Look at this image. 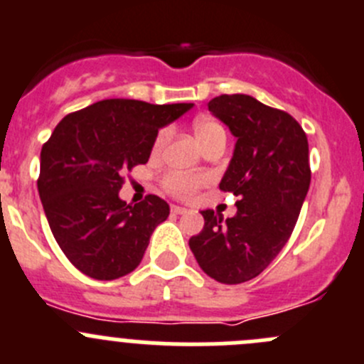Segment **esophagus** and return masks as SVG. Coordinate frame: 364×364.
I'll return each instance as SVG.
<instances>
[{"instance_id":"1","label":"esophagus","mask_w":364,"mask_h":364,"mask_svg":"<svg viewBox=\"0 0 364 364\" xmlns=\"http://www.w3.org/2000/svg\"><path fill=\"white\" fill-rule=\"evenodd\" d=\"M171 213L173 214H188L189 210L186 207H180V205H171Z\"/></svg>"}]
</instances>
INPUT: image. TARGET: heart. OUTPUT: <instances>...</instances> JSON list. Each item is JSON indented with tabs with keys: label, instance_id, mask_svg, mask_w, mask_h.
Wrapping results in <instances>:
<instances>
[{
	"label": "heart",
	"instance_id": "1",
	"mask_svg": "<svg viewBox=\"0 0 364 364\" xmlns=\"http://www.w3.org/2000/svg\"><path fill=\"white\" fill-rule=\"evenodd\" d=\"M195 134L198 137L200 143H205L210 137L218 136V134H225L223 127L220 123L213 119H198L195 124ZM169 130L164 128L157 134L154 143V151H161L164 148V144L168 143ZM205 184V176L203 175H188V173H180V171H171L166 175L164 186L169 193H173L175 196H180V198H189L193 193L198 191L202 186Z\"/></svg>",
	"mask_w": 364,
	"mask_h": 364
}]
</instances>
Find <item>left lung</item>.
<instances>
[{
	"label": "left lung",
	"instance_id": "obj_1",
	"mask_svg": "<svg viewBox=\"0 0 364 364\" xmlns=\"http://www.w3.org/2000/svg\"><path fill=\"white\" fill-rule=\"evenodd\" d=\"M209 110L236 137L220 189L240 200L227 220L202 210L205 225L189 248L210 279L241 284L257 277L291 236L311 184L309 144L295 117L248 95H221Z\"/></svg>",
	"mask_w": 364,
	"mask_h": 364
}]
</instances>
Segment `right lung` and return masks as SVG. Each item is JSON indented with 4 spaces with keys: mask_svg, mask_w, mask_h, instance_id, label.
Segmentation results:
<instances>
[{
    "mask_svg": "<svg viewBox=\"0 0 364 364\" xmlns=\"http://www.w3.org/2000/svg\"><path fill=\"white\" fill-rule=\"evenodd\" d=\"M191 109L193 103L103 100L55 127L41 150L37 189L53 237L82 273L114 280L139 266L169 205L155 195L127 205L121 175L146 164L159 130Z\"/></svg>",
    "mask_w": 364,
    "mask_h": 364,
    "instance_id": "1",
    "label": "right lung"
}]
</instances>
